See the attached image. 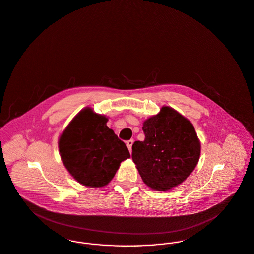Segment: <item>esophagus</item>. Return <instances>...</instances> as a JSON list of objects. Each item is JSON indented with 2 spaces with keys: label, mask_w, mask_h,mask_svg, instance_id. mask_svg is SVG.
<instances>
[{
  "label": "esophagus",
  "mask_w": 254,
  "mask_h": 254,
  "mask_svg": "<svg viewBox=\"0 0 254 254\" xmlns=\"http://www.w3.org/2000/svg\"><path fill=\"white\" fill-rule=\"evenodd\" d=\"M133 143H134V140H133V139H130V140L127 141V148H128L129 152H131V150H132Z\"/></svg>",
  "instance_id": "34e87169"
}]
</instances>
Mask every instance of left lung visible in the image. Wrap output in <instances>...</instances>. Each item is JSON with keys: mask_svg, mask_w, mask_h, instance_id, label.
<instances>
[{"mask_svg": "<svg viewBox=\"0 0 254 254\" xmlns=\"http://www.w3.org/2000/svg\"><path fill=\"white\" fill-rule=\"evenodd\" d=\"M145 140L132 145V160L143 181L163 191L185 181L198 164L201 144L193 125L178 111L163 107L143 124Z\"/></svg>", "mask_w": 254, "mask_h": 254, "instance_id": "8db88e82", "label": "left lung"}]
</instances>
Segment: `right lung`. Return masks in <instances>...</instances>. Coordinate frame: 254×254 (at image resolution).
<instances>
[{"instance_id":"right-lung-1","label":"right lung","mask_w":254,"mask_h":254,"mask_svg":"<svg viewBox=\"0 0 254 254\" xmlns=\"http://www.w3.org/2000/svg\"><path fill=\"white\" fill-rule=\"evenodd\" d=\"M90 108L81 110L59 138L63 164L73 178L90 188L109 184L121 162L130 157L126 144Z\"/></svg>"}]
</instances>
